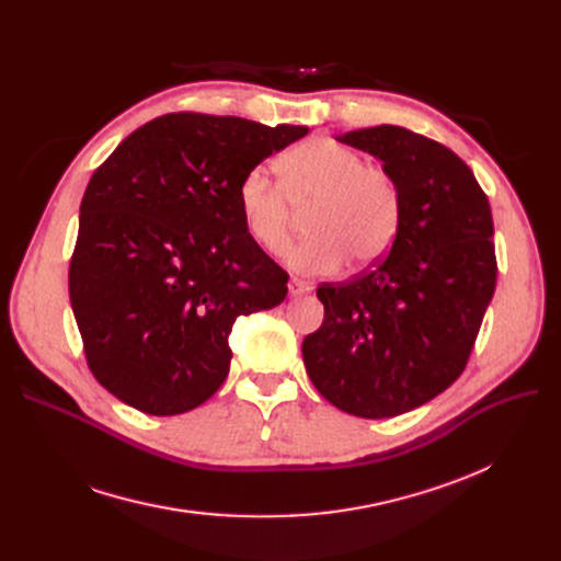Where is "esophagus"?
<instances>
[{
	"instance_id": "esophagus-1",
	"label": "esophagus",
	"mask_w": 561,
	"mask_h": 561,
	"mask_svg": "<svg viewBox=\"0 0 561 561\" xmlns=\"http://www.w3.org/2000/svg\"><path fill=\"white\" fill-rule=\"evenodd\" d=\"M311 290V286L307 284V282H302V279H296L293 277L290 282H288V293L293 298H298V296H305V293H309Z\"/></svg>"
}]
</instances>
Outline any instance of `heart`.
Returning <instances> with one entry per match:
<instances>
[{"instance_id": "heart-1", "label": "heart", "mask_w": 561, "mask_h": 561, "mask_svg": "<svg viewBox=\"0 0 561 561\" xmlns=\"http://www.w3.org/2000/svg\"><path fill=\"white\" fill-rule=\"evenodd\" d=\"M282 184L252 168L239 184V214L250 241L279 254L293 239L296 214H307L309 239L286 254L305 275L336 273L345 259L368 265L393 245L402 197L393 176L347 145L311 138L279 159Z\"/></svg>"}]
</instances>
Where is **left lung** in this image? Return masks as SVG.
I'll return each mask as SVG.
<instances>
[{
	"label": "left lung",
	"instance_id": "left-lung-1",
	"mask_svg": "<svg viewBox=\"0 0 561 561\" xmlns=\"http://www.w3.org/2000/svg\"><path fill=\"white\" fill-rule=\"evenodd\" d=\"M336 140L381 161L402 197L389 254L322 284L320 330L302 341L318 393L345 414L391 419L444 393L466 368L495 290L491 206L453 150L379 125Z\"/></svg>",
	"mask_w": 561,
	"mask_h": 561
}]
</instances>
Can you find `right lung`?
<instances>
[{
	"instance_id": "right-lung-1",
	"label": "right lung",
	"mask_w": 561,
	"mask_h": 561,
	"mask_svg": "<svg viewBox=\"0 0 561 561\" xmlns=\"http://www.w3.org/2000/svg\"><path fill=\"white\" fill-rule=\"evenodd\" d=\"M307 134L168 113L93 172L70 302L88 368L117 400L150 416L199 407L229 373L236 318L284 302L288 275L250 241L236 193L245 172Z\"/></svg>"
}]
</instances>
